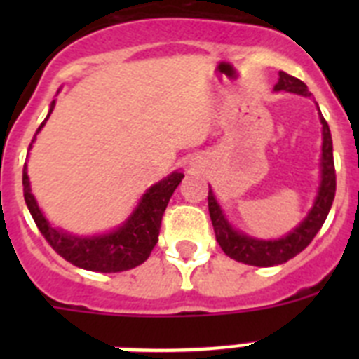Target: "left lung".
Returning <instances> with one entry per match:
<instances>
[{
    "label": "left lung",
    "instance_id": "left-lung-1",
    "mask_svg": "<svg viewBox=\"0 0 359 359\" xmlns=\"http://www.w3.org/2000/svg\"><path fill=\"white\" fill-rule=\"evenodd\" d=\"M277 86L275 91H293V93L309 97V90L302 81H298L293 75H287L286 72L278 73ZM322 120V185H320L318 198L315 201V207L304 219L300 226L294 228L290 236L282 237L278 241H259L246 237L244 233H239L228 224L224 219L223 212L219 208L212 190H208V212H210L212 226L215 231V239L219 246L223 248L230 259H236L237 262L250 266H277L282 262H287L294 255L302 252L304 248L309 246V243L315 239L318 230L327 219L331 205L334 201L336 194V170H334V158H332V138L329 126L323 116Z\"/></svg>",
    "mask_w": 359,
    "mask_h": 359
}]
</instances>
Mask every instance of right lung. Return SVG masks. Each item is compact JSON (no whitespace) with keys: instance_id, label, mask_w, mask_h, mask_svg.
<instances>
[{"instance_id":"right-lung-1","label":"right lung","mask_w":359,"mask_h":359,"mask_svg":"<svg viewBox=\"0 0 359 359\" xmlns=\"http://www.w3.org/2000/svg\"><path fill=\"white\" fill-rule=\"evenodd\" d=\"M53 106H55V100L50 106V113L53 111ZM48 116H46V120H48ZM44 122L41 123L36 135L41 131ZM182 172H172L169 177L161 180L160 183H156V185L151 187L145 192L138 208L123 223V226L111 231L107 236L84 237V239L82 237L68 236V233L61 230H55L44 219L43 212L37 207L36 198L32 196L27 165H25L23 170V194L28 210H30L32 217L36 221L39 231L43 233L46 243L62 259L72 262L73 266L90 269V271L116 273V271H126V269L136 268L138 264L147 261V257L151 255L154 244L158 243L161 217H163L165 208L169 205L170 196L174 194V190L182 183Z\"/></svg>"}]
</instances>
